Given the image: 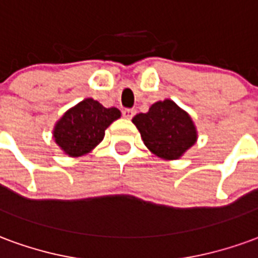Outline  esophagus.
<instances>
[{
    "mask_svg": "<svg viewBox=\"0 0 258 258\" xmlns=\"http://www.w3.org/2000/svg\"><path fill=\"white\" fill-rule=\"evenodd\" d=\"M134 114H135V110L134 109H124L123 110V116L125 118H133L134 117Z\"/></svg>",
    "mask_w": 258,
    "mask_h": 258,
    "instance_id": "obj_1",
    "label": "esophagus"
}]
</instances>
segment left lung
<instances>
[{
    "mask_svg": "<svg viewBox=\"0 0 258 258\" xmlns=\"http://www.w3.org/2000/svg\"><path fill=\"white\" fill-rule=\"evenodd\" d=\"M149 151L164 160H177L195 145L198 130L184 109L171 99L153 103L146 113L133 118Z\"/></svg>",
    "mask_w": 258,
    "mask_h": 258,
    "instance_id": "8db88e82",
    "label": "left lung"
}]
</instances>
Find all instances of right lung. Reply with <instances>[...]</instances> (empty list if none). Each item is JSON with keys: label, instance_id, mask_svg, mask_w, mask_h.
Masks as SVG:
<instances>
[{"label": "right lung", "instance_id": "add662e5", "mask_svg": "<svg viewBox=\"0 0 258 258\" xmlns=\"http://www.w3.org/2000/svg\"><path fill=\"white\" fill-rule=\"evenodd\" d=\"M120 116L117 107H105L87 98L66 110L55 123L53 141L69 157L84 156L101 144L107 127Z\"/></svg>", "mask_w": 258, "mask_h": 258}]
</instances>
